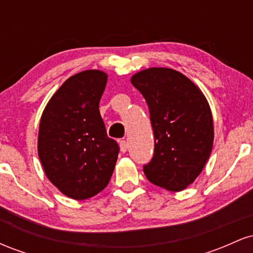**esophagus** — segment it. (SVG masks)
<instances>
[{
	"instance_id": "1",
	"label": "esophagus",
	"mask_w": 253,
	"mask_h": 253,
	"mask_svg": "<svg viewBox=\"0 0 253 253\" xmlns=\"http://www.w3.org/2000/svg\"><path fill=\"white\" fill-rule=\"evenodd\" d=\"M127 146H128V145H127V141L126 140H121L120 141V151L123 153H125L127 151Z\"/></svg>"
}]
</instances>
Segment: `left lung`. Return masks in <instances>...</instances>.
<instances>
[{"label":"left lung","mask_w":253,"mask_h":253,"mask_svg":"<svg viewBox=\"0 0 253 253\" xmlns=\"http://www.w3.org/2000/svg\"><path fill=\"white\" fill-rule=\"evenodd\" d=\"M150 110L155 135L147 179L169 191H182L202 172L214 141L211 110L201 89L169 68H149L130 77Z\"/></svg>","instance_id":"8db88e82"}]
</instances>
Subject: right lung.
Wrapping results in <instances>:
<instances>
[{
    "mask_svg": "<svg viewBox=\"0 0 253 253\" xmlns=\"http://www.w3.org/2000/svg\"><path fill=\"white\" fill-rule=\"evenodd\" d=\"M108 75L85 70L64 82L43 109L38 156L43 172L74 200L97 195L108 185L119 145L108 138L98 104Z\"/></svg>",
    "mask_w": 253,
    "mask_h": 253,
    "instance_id": "obj_1",
    "label": "right lung"
}]
</instances>
